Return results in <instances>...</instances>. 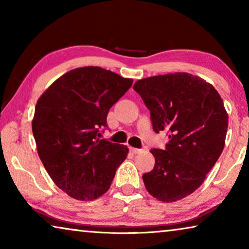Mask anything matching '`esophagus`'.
I'll return each instance as SVG.
<instances>
[{"label": "esophagus", "instance_id": "obj_1", "mask_svg": "<svg viewBox=\"0 0 249 249\" xmlns=\"http://www.w3.org/2000/svg\"><path fill=\"white\" fill-rule=\"evenodd\" d=\"M129 151L132 154H134V155H136V154H140L141 151H142V149H138V148H134V147H129Z\"/></svg>", "mask_w": 249, "mask_h": 249}]
</instances>
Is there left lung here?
Listing matches in <instances>:
<instances>
[{
  "mask_svg": "<svg viewBox=\"0 0 249 249\" xmlns=\"http://www.w3.org/2000/svg\"><path fill=\"white\" fill-rule=\"evenodd\" d=\"M133 89L150 112L156 133L166 130L165 149L154 148V169L142 175L151 196L175 202L191 195L215 165L225 145L229 116L212 84L176 72L138 80Z\"/></svg>",
  "mask_w": 249,
  "mask_h": 249,
  "instance_id": "8db88e82",
  "label": "left lung"
}]
</instances>
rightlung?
I'll return each instance as SVG.
<instances>
[{"instance_id":"add662e5","label":"right lung","mask_w":249,"mask_h":249,"mask_svg":"<svg viewBox=\"0 0 249 249\" xmlns=\"http://www.w3.org/2000/svg\"><path fill=\"white\" fill-rule=\"evenodd\" d=\"M133 80L101 67H83L57 79L35 107L32 128L37 151L50 178L75 200L104 195L127 146L101 140L107 113Z\"/></svg>"}]
</instances>
